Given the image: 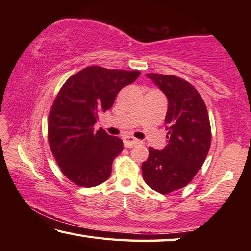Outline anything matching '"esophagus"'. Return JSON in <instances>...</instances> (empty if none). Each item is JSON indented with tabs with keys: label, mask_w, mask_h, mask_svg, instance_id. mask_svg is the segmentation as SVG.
<instances>
[{
	"label": "esophagus",
	"mask_w": 251,
	"mask_h": 251,
	"mask_svg": "<svg viewBox=\"0 0 251 251\" xmlns=\"http://www.w3.org/2000/svg\"><path fill=\"white\" fill-rule=\"evenodd\" d=\"M123 139H124V145H125V147H128V148L133 147V146H135V145H137V144L139 143L138 139L134 138L133 136H125V137L123 138Z\"/></svg>",
	"instance_id": "1"
}]
</instances>
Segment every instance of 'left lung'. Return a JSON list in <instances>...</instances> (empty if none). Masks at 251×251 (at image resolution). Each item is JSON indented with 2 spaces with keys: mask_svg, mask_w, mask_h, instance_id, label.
<instances>
[{
  "mask_svg": "<svg viewBox=\"0 0 251 251\" xmlns=\"http://www.w3.org/2000/svg\"><path fill=\"white\" fill-rule=\"evenodd\" d=\"M146 76L168 99V144L161 151L150 147L142 172L151 189L166 195L188 185L202 166L211 143L209 116L205 101L187 80L156 73Z\"/></svg>",
  "mask_w": 251,
  "mask_h": 251,
  "instance_id": "left-lung-1",
  "label": "left lung"
}]
</instances>
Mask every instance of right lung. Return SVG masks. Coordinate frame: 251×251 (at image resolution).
<instances>
[{"instance_id":"add662e5","label":"right lung","mask_w":251,"mask_h":251,"mask_svg":"<svg viewBox=\"0 0 251 251\" xmlns=\"http://www.w3.org/2000/svg\"><path fill=\"white\" fill-rule=\"evenodd\" d=\"M139 71L88 66L66 80L50 110L48 138L63 174L82 187L107 180L123 141L94 129L99 114L112 107L123 87L135 82Z\"/></svg>"}]
</instances>
